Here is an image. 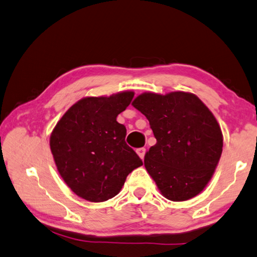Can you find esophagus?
<instances>
[{"mask_svg": "<svg viewBox=\"0 0 257 257\" xmlns=\"http://www.w3.org/2000/svg\"><path fill=\"white\" fill-rule=\"evenodd\" d=\"M145 152H147V150H145V148H140L137 150V153L139 154V157L141 158L142 160L144 159V156H145Z\"/></svg>", "mask_w": 257, "mask_h": 257, "instance_id": "obj_1", "label": "esophagus"}]
</instances>
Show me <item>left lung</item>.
Returning a JSON list of instances; mask_svg holds the SVG:
<instances>
[{
	"mask_svg": "<svg viewBox=\"0 0 257 257\" xmlns=\"http://www.w3.org/2000/svg\"><path fill=\"white\" fill-rule=\"evenodd\" d=\"M132 105L149 119L156 145L144 166L169 200L185 201L200 193L222 152V134L215 116L196 95L173 91L144 93Z\"/></svg>",
	"mask_w": 257,
	"mask_h": 257,
	"instance_id": "obj_1",
	"label": "left lung"
}]
</instances>
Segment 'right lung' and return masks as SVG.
<instances>
[{"instance_id":"right-lung-1","label":"right lung","mask_w":257,"mask_h":257,"mask_svg":"<svg viewBox=\"0 0 257 257\" xmlns=\"http://www.w3.org/2000/svg\"><path fill=\"white\" fill-rule=\"evenodd\" d=\"M133 91L77 101L57 123L50 149L61 178L77 196L91 202L115 197L142 160L125 142L126 128L116 117Z\"/></svg>"}]
</instances>
